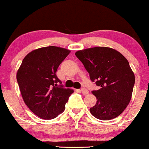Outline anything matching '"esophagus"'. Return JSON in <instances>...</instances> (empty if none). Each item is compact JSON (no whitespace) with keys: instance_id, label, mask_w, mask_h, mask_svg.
<instances>
[{"instance_id":"obj_1","label":"esophagus","mask_w":149,"mask_h":149,"mask_svg":"<svg viewBox=\"0 0 149 149\" xmlns=\"http://www.w3.org/2000/svg\"><path fill=\"white\" fill-rule=\"evenodd\" d=\"M81 93H82L83 95H87L88 93V91L87 89H86V88H81Z\"/></svg>"}]
</instances>
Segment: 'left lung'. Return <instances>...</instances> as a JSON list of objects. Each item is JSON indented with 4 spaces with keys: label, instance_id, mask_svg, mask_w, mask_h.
Instances as JSON below:
<instances>
[{
    "label": "left lung",
    "instance_id": "left-lung-1",
    "mask_svg": "<svg viewBox=\"0 0 149 149\" xmlns=\"http://www.w3.org/2000/svg\"><path fill=\"white\" fill-rule=\"evenodd\" d=\"M76 56L89 73L91 81L100 88L92 91L97 100L90 109L92 115L109 120L122 114L130 103L135 83L127 58L117 51L104 47L78 51Z\"/></svg>",
    "mask_w": 149,
    "mask_h": 149
}]
</instances>
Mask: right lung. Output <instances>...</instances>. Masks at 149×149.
<instances>
[{
  "instance_id": "obj_1",
  "label": "right lung",
  "mask_w": 149,
  "mask_h": 149,
  "mask_svg": "<svg viewBox=\"0 0 149 149\" xmlns=\"http://www.w3.org/2000/svg\"><path fill=\"white\" fill-rule=\"evenodd\" d=\"M70 51L61 47H43L31 52L22 60L17 81L24 103L44 120L56 118L64 111L73 93L64 88L56 72Z\"/></svg>"
}]
</instances>
